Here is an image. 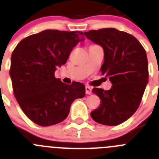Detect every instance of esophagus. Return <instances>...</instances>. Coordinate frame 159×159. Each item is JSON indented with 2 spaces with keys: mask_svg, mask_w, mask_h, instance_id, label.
Returning a JSON list of instances; mask_svg holds the SVG:
<instances>
[{
  "mask_svg": "<svg viewBox=\"0 0 159 159\" xmlns=\"http://www.w3.org/2000/svg\"><path fill=\"white\" fill-rule=\"evenodd\" d=\"M85 93L89 94V95L92 93V88L90 86L86 85V86H85Z\"/></svg>",
  "mask_w": 159,
  "mask_h": 159,
  "instance_id": "34e87169",
  "label": "esophagus"
}]
</instances>
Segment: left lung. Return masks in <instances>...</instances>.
Returning <instances> with one entry per match:
<instances>
[{"mask_svg": "<svg viewBox=\"0 0 159 159\" xmlns=\"http://www.w3.org/2000/svg\"><path fill=\"white\" fill-rule=\"evenodd\" d=\"M84 34L102 47L104 57L101 71L112 84L109 90L93 89L101 104L90 115L104 125L122 124L138 109L148 82L145 50L133 35L116 28L91 30Z\"/></svg>", "mask_w": 159, "mask_h": 159, "instance_id": "1", "label": "left lung"}]
</instances>
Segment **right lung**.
<instances>
[{
	"label": "right lung",
	"instance_id": "1",
	"mask_svg": "<svg viewBox=\"0 0 159 159\" xmlns=\"http://www.w3.org/2000/svg\"><path fill=\"white\" fill-rule=\"evenodd\" d=\"M81 31L45 30L17 44L11 56L9 74L14 96L24 114L43 127L62 122L73 101L85 95L82 83L66 85L55 77L73 48L82 41Z\"/></svg>",
	"mask_w": 159,
	"mask_h": 159
}]
</instances>
